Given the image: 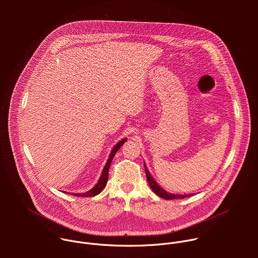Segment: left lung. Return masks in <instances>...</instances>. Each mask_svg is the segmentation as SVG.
I'll return each instance as SVG.
<instances>
[{
    "label": "left lung",
    "instance_id": "obj_1",
    "mask_svg": "<svg viewBox=\"0 0 258 258\" xmlns=\"http://www.w3.org/2000/svg\"><path fill=\"white\" fill-rule=\"evenodd\" d=\"M144 166H145V171H146L147 180H148V183H149L150 188H151L152 191H153L156 195H158L159 197H161V198H163V199H166V200H173V199H183V198H186V197L192 196L191 194H190V195H176V194L167 193L166 191H164L162 188H160V187L157 185V182L154 180V178H153L152 175L150 174V172H149L148 168H147V166L145 165V163H144Z\"/></svg>",
    "mask_w": 258,
    "mask_h": 258
}]
</instances>
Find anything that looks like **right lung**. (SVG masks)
I'll use <instances>...</instances> for the list:
<instances>
[{
    "mask_svg": "<svg viewBox=\"0 0 258 258\" xmlns=\"http://www.w3.org/2000/svg\"><path fill=\"white\" fill-rule=\"evenodd\" d=\"M125 141H126L125 139L119 141V142L116 144V146L113 148V150L111 151V153H110L109 159H108L106 165L104 166L103 172H102V174H101L100 179H99L98 182H97V185H96L92 190H90V191H88V192H86V193H83V194H71V195H75V196H78V197H93V196H96V195L100 194L101 191L105 188L106 182H107V180H108V171H109L110 164H111V161H112V159H113L115 153L118 151V149L124 144Z\"/></svg>",
    "mask_w": 258,
    "mask_h": 258,
    "instance_id": "right-lung-1",
    "label": "right lung"
}]
</instances>
